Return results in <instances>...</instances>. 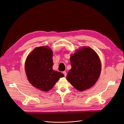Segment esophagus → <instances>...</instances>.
Returning a JSON list of instances; mask_svg holds the SVG:
<instances>
[{"mask_svg":"<svg viewBox=\"0 0 124 124\" xmlns=\"http://www.w3.org/2000/svg\"><path fill=\"white\" fill-rule=\"evenodd\" d=\"M63 74H64V76L66 77V75H67V74H66V72L65 71H63Z\"/></svg>","mask_w":124,"mask_h":124,"instance_id":"34e87169","label":"esophagus"}]
</instances>
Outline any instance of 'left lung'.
Segmentation results:
<instances>
[{"instance_id": "8db88e82", "label": "left lung", "mask_w": 124, "mask_h": 124, "mask_svg": "<svg viewBox=\"0 0 124 124\" xmlns=\"http://www.w3.org/2000/svg\"><path fill=\"white\" fill-rule=\"evenodd\" d=\"M71 70L66 79L79 91L87 89L95 84L101 71V64L97 54L88 47L78 50L70 56Z\"/></svg>"}]
</instances>
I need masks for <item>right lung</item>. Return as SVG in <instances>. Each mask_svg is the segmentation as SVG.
I'll return each mask as SVG.
<instances>
[{"label": "right lung", "mask_w": 124, "mask_h": 124, "mask_svg": "<svg viewBox=\"0 0 124 124\" xmlns=\"http://www.w3.org/2000/svg\"><path fill=\"white\" fill-rule=\"evenodd\" d=\"M53 51L46 46L35 48L27 57L25 70L30 83L42 91L51 89L60 78L61 72L53 70Z\"/></svg>", "instance_id": "right-lung-1"}]
</instances>
